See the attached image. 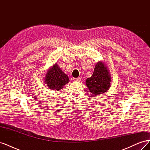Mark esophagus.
Listing matches in <instances>:
<instances>
[{"label": "esophagus", "instance_id": "esophagus-1", "mask_svg": "<svg viewBox=\"0 0 150 150\" xmlns=\"http://www.w3.org/2000/svg\"><path fill=\"white\" fill-rule=\"evenodd\" d=\"M73 79L76 81H81V79L80 78H74Z\"/></svg>", "mask_w": 150, "mask_h": 150}]
</instances>
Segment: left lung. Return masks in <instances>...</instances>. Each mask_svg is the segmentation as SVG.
Segmentation results:
<instances>
[{
	"label": "left lung",
	"instance_id": "1",
	"mask_svg": "<svg viewBox=\"0 0 150 150\" xmlns=\"http://www.w3.org/2000/svg\"><path fill=\"white\" fill-rule=\"evenodd\" d=\"M111 76L103 62H98L94 67L91 77L86 81L90 92L98 95L106 92L110 87Z\"/></svg>",
	"mask_w": 150,
	"mask_h": 150
}]
</instances>
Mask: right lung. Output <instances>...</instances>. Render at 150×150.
I'll use <instances>...</instances> for the list:
<instances>
[{
    "label": "right lung",
    "mask_w": 150,
    "mask_h": 150,
    "mask_svg": "<svg viewBox=\"0 0 150 150\" xmlns=\"http://www.w3.org/2000/svg\"><path fill=\"white\" fill-rule=\"evenodd\" d=\"M68 76L62 72L57 64H55L50 69L45 78V82L49 89L59 91L69 82Z\"/></svg>",
    "instance_id": "obj_1"
}]
</instances>
